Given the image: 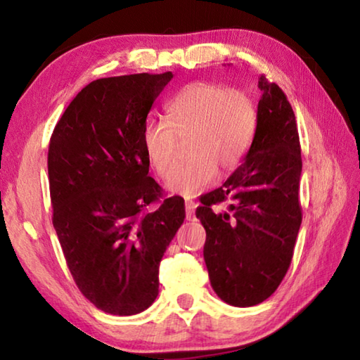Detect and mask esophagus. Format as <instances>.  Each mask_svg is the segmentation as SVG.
I'll return each instance as SVG.
<instances>
[{
  "label": "esophagus",
  "mask_w": 360,
  "mask_h": 360,
  "mask_svg": "<svg viewBox=\"0 0 360 360\" xmlns=\"http://www.w3.org/2000/svg\"><path fill=\"white\" fill-rule=\"evenodd\" d=\"M195 208H197V203L192 202V200H187V202H186V216H187L188 221H192V219H193Z\"/></svg>",
  "instance_id": "esophagus-1"
}]
</instances>
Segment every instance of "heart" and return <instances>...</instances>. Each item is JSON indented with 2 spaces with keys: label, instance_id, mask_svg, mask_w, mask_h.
<instances>
[{
  "label": "heart",
  "instance_id": "b5f03b06",
  "mask_svg": "<svg viewBox=\"0 0 360 360\" xmlns=\"http://www.w3.org/2000/svg\"><path fill=\"white\" fill-rule=\"evenodd\" d=\"M168 120H149L143 129V149L150 167L167 176L174 165L179 138L191 137V158L167 179V188L181 197H197L214 182L217 169L238 168L251 149L259 112L245 90L222 84L187 85L167 106Z\"/></svg>",
  "mask_w": 360,
  "mask_h": 360
}]
</instances>
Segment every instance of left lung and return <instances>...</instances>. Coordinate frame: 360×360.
Returning a JSON list of instances; mask_svg holds the SVG:
<instances>
[{"label":"left lung","mask_w":360,"mask_h":360,"mask_svg":"<svg viewBox=\"0 0 360 360\" xmlns=\"http://www.w3.org/2000/svg\"><path fill=\"white\" fill-rule=\"evenodd\" d=\"M257 131L248 155L222 187L202 197L203 257L212 289L231 307L266 300L288 273L302 224L300 139L290 103L275 82L259 79ZM231 199L229 211L214 205Z\"/></svg>","instance_id":"1"}]
</instances>
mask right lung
<instances>
[{
    "instance_id": "obj_1",
    "label": "right lung",
    "mask_w": 360,
    "mask_h": 360,
    "mask_svg": "<svg viewBox=\"0 0 360 360\" xmlns=\"http://www.w3.org/2000/svg\"><path fill=\"white\" fill-rule=\"evenodd\" d=\"M173 72L96 79L53 129L47 169L53 229L70 271L101 311L131 316L158 295V265L184 222L181 197L155 211L162 188L148 176L143 129Z\"/></svg>"
}]
</instances>
